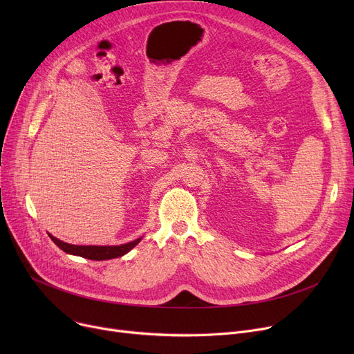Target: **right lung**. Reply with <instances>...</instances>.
<instances>
[{
  "label": "right lung",
  "instance_id": "add662e5",
  "mask_svg": "<svg viewBox=\"0 0 354 354\" xmlns=\"http://www.w3.org/2000/svg\"><path fill=\"white\" fill-rule=\"evenodd\" d=\"M53 243L57 245L60 250H63L67 254L71 255H79L87 259H95V261H103V259H113L118 257H122L124 254H127L133 247H136L139 244V241L142 238H138L132 243H127L123 245H113V247H106V245H71L67 243H63V241L57 239L55 236L50 235Z\"/></svg>",
  "mask_w": 354,
  "mask_h": 354
}]
</instances>
